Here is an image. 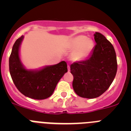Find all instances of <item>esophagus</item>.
<instances>
[{"instance_id": "34e87169", "label": "esophagus", "mask_w": 131, "mask_h": 131, "mask_svg": "<svg viewBox=\"0 0 131 131\" xmlns=\"http://www.w3.org/2000/svg\"><path fill=\"white\" fill-rule=\"evenodd\" d=\"M68 71H70V67H69V66H68Z\"/></svg>"}]
</instances>
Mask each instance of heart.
Segmentation results:
<instances>
[{"instance_id": "heart-1", "label": "heart", "mask_w": 131, "mask_h": 131, "mask_svg": "<svg viewBox=\"0 0 131 131\" xmlns=\"http://www.w3.org/2000/svg\"><path fill=\"white\" fill-rule=\"evenodd\" d=\"M93 47V41L91 39H87L84 35L77 36L69 42V48L74 50L71 57L74 60H83L89 55Z\"/></svg>"}]
</instances>
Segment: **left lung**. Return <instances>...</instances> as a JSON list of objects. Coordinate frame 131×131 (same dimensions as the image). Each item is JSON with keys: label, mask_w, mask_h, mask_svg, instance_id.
<instances>
[{"label": "left lung", "mask_w": 131, "mask_h": 131, "mask_svg": "<svg viewBox=\"0 0 131 131\" xmlns=\"http://www.w3.org/2000/svg\"><path fill=\"white\" fill-rule=\"evenodd\" d=\"M96 44L90 57L70 66L73 88L82 98H95L107 91L117 70L115 49L102 34L96 32Z\"/></svg>", "instance_id": "obj_1"}]
</instances>
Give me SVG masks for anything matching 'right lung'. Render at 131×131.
I'll return each instance as SVG.
<instances>
[{
  "label": "right lung",
  "instance_id": "1",
  "mask_svg": "<svg viewBox=\"0 0 131 131\" xmlns=\"http://www.w3.org/2000/svg\"><path fill=\"white\" fill-rule=\"evenodd\" d=\"M24 36L15 42L9 58V70L18 91L24 96L36 100H44L52 94L58 83L68 72L65 61L33 71L25 69L20 61L19 49Z\"/></svg>",
  "mask_w": 131,
  "mask_h": 131
}]
</instances>
